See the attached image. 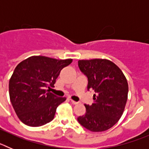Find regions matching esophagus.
Instances as JSON below:
<instances>
[{"label":"esophagus","mask_w":149,"mask_h":149,"mask_svg":"<svg viewBox=\"0 0 149 149\" xmlns=\"http://www.w3.org/2000/svg\"><path fill=\"white\" fill-rule=\"evenodd\" d=\"M71 102H72L73 104H77L79 103L78 101H74V100H72V99H71Z\"/></svg>","instance_id":"34e87169"}]
</instances>
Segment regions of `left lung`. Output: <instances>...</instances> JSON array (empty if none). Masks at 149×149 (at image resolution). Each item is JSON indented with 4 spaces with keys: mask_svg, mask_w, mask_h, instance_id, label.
<instances>
[{
    "mask_svg": "<svg viewBox=\"0 0 149 149\" xmlns=\"http://www.w3.org/2000/svg\"><path fill=\"white\" fill-rule=\"evenodd\" d=\"M78 67L87 77V89L95 94L94 103L85 104L86 113L77 121L93 132L107 131L123 113L128 93L127 79L115 63L105 59L79 60Z\"/></svg>",
    "mask_w": 149,
    "mask_h": 149,
    "instance_id": "1",
    "label": "left lung"
}]
</instances>
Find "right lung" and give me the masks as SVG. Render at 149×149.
Listing matches in <instances>:
<instances>
[{
  "instance_id": "1",
  "label": "right lung",
  "mask_w": 149,
  "mask_h": 149,
  "mask_svg": "<svg viewBox=\"0 0 149 149\" xmlns=\"http://www.w3.org/2000/svg\"><path fill=\"white\" fill-rule=\"evenodd\" d=\"M72 59L56 60L44 56H33L21 62L9 83L12 105L24 124L39 127L54 118L57 107L66 98L49 93L60 71Z\"/></svg>"
}]
</instances>
